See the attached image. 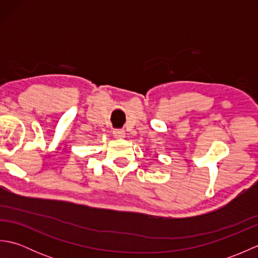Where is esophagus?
<instances>
[{
	"instance_id": "obj_1",
	"label": "esophagus",
	"mask_w": 258,
	"mask_h": 258,
	"mask_svg": "<svg viewBox=\"0 0 258 258\" xmlns=\"http://www.w3.org/2000/svg\"><path fill=\"white\" fill-rule=\"evenodd\" d=\"M113 135H114V138H116V139H123V138H125V131H123V130H114Z\"/></svg>"
}]
</instances>
